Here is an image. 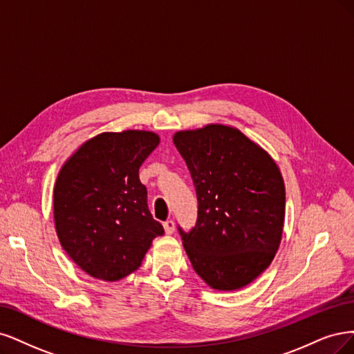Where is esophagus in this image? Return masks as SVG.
Listing matches in <instances>:
<instances>
[{
  "label": "esophagus",
  "instance_id": "esophagus-1",
  "mask_svg": "<svg viewBox=\"0 0 354 354\" xmlns=\"http://www.w3.org/2000/svg\"><path fill=\"white\" fill-rule=\"evenodd\" d=\"M163 227H165V232H166L167 235L174 234V231H175V222H174L172 219H169V221H166V222L163 223Z\"/></svg>",
  "mask_w": 354,
  "mask_h": 354
}]
</instances>
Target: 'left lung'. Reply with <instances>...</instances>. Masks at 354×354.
<instances>
[{
    "label": "left lung",
    "mask_w": 354,
    "mask_h": 354,
    "mask_svg": "<svg viewBox=\"0 0 354 354\" xmlns=\"http://www.w3.org/2000/svg\"><path fill=\"white\" fill-rule=\"evenodd\" d=\"M174 142L198 200L196 227H179L191 265L213 290L243 288L272 263L281 244V170L266 150L227 124L179 131Z\"/></svg>",
    "instance_id": "left-lung-1"
}]
</instances>
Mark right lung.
<instances>
[{
    "label": "right lung",
    "mask_w": 354,
    "mask_h": 354,
    "mask_svg": "<svg viewBox=\"0 0 354 354\" xmlns=\"http://www.w3.org/2000/svg\"><path fill=\"white\" fill-rule=\"evenodd\" d=\"M158 142L151 131L102 132L79 147L57 175L55 232L89 277L107 282L128 277L165 234L148 210L138 174Z\"/></svg>",
    "instance_id": "1"
}]
</instances>
